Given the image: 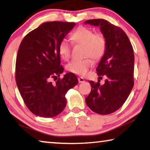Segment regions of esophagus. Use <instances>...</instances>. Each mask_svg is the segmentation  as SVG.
<instances>
[{
	"mask_svg": "<svg viewBox=\"0 0 150 150\" xmlns=\"http://www.w3.org/2000/svg\"><path fill=\"white\" fill-rule=\"evenodd\" d=\"M78 81H79V83H83V82H84L85 79H84V78L80 77H78Z\"/></svg>",
	"mask_w": 150,
	"mask_h": 150,
	"instance_id": "esophagus-1",
	"label": "esophagus"
}]
</instances>
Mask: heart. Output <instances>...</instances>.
<instances>
[{"label": "heart", "instance_id": "1", "mask_svg": "<svg viewBox=\"0 0 150 150\" xmlns=\"http://www.w3.org/2000/svg\"><path fill=\"white\" fill-rule=\"evenodd\" d=\"M71 40L75 44L84 45V56L98 61L105 55L107 41L102 33H95L86 27H79L71 34ZM58 53L64 60L71 56V45L66 40H61L58 45ZM93 62L89 57L80 61H72L66 65L68 71L79 75H85L92 67Z\"/></svg>", "mask_w": 150, "mask_h": 150}]
</instances>
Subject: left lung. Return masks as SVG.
<instances>
[{"label":"left lung","instance_id":"left-lung-1","mask_svg":"<svg viewBox=\"0 0 150 150\" xmlns=\"http://www.w3.org/2000/svg\"><path fill=\"white\" fill-rule=\"evenodd\" d=\"M85 23L99 26L107 41L105 54L96 69L100 78L105 76L106 79L103 85L88 81L92 88L85 102L95 112L109 115L123 105L134 87L133 47L126 33L107 20L93 19Z\"/></svg>","mask_w":150,"mask_h":150}]
</instances>
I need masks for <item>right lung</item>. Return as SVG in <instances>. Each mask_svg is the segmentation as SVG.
<instances>
[{"label": "right lung", "instance_id": "add662e5", "mask_svg": "<svg viewBox=\"0 0 150 150\" xmlns=\"http://www.w3.org/2000/svg\"><path fill=\"white\" fill-rule=\"evenodd\" d=\"M75 26L73 22H45L29 32L20 45L16 85L25 105L35 115L52 118L59 115L67 104L65 94L78 83L71 73L58 78L64 70L58 45Z\"/></svg>", "mask_w": 150, "mask_h": 150}]
</instances>
